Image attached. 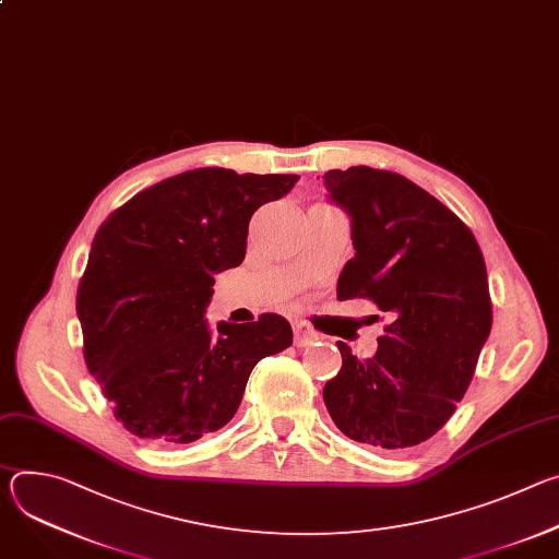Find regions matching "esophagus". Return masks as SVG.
Returning <instances> with one entry per match:
<instances>
[{"label":"esophagus","mask_w":559,"mask_h":559,"mask_svg":"<svg viewBox=\"0 0 559 559\" xmlns=\"http://www.w3.org/2000/svg\"><path fill=\"white\" fill-rule=\"evenodd\" d=\"M316 341H318V334L307 323H302V321L294 323V343L298 347H307V345H311Z\"/></svg>","instance_id":"esophagus-1"}]
</instances>
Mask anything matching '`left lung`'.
Returning a JSON list of instances; mask_svg holds the SVG:
<instances>
[{
    "instance_id": "1",
    "label": "left lung",
    "mask_w": 559,
    "mask_h": 559,
    "mask_svg": "<svg viewBox=\"0 0 559 559\" xmlns=\"http://www.w3.org/2000/svg\"><path fill=\"white\" fill-rule=\"evenodd\" d=\"M332 203L352 218L354 259L338 300L386 311L378 352L343 367L323 397L336 427L376 449L429 440L455 412L491 332L485 257L471 229L414 181L367 166L325 173Z\"/></svg>"
}]
</instances>
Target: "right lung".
<instances>
[{
  "label": "right lung",
  "mask_w": 559,
  "mask_h": 559,
  "mask_svg": "<svg viewBox=\"0 0 559 559\" xmlns=\"http://www.w3.org/2000/svg\"><path fill=\"white\" fill-rule=\"evenodd\" d=\"M296 175L199 168L156 183L97 229L76 289L88 371L134 436L188 444L225 427L254 365L292 345L278 313L212 334L214 274L241 265L252 214Z\"/></svg>",
  "instance_id": "add662e5"
}]
</instances>
